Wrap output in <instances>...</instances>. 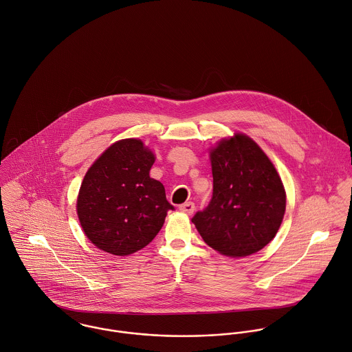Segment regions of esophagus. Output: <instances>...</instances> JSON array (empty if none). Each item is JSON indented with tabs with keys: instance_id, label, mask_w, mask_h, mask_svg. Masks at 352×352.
I'll use <instances>...</instances> for the list:
<instances>
[{
	"instance_id": "34e87169",
	"label": "esophagus",
	"mask_w": 352,
	"mask_h": 352,
	"mask_svg": "<svg viewBox=\"0 0 352 352\" xmlns=\"http://www.w3.org/2000/svg\"><path fill=\"white\" fill-rule=\"evenodd\" d=\"M195 210H196V207H195V204H193L192 201L179 206V211L184 212V213H186V214H193Z\"/></svg>"
}]
</instances>
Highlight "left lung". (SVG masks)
Listing matches in <instances>:
<instances>
[{"mask_svg":"<svg viewBox=\"0 0 352 352\" xmlns=\"http://www.w3.org/2000/svg\"><path fill=\"white\" fill-rule=\"evenodd\" d=\"M213 195L192 221L217 253L241 258L257 253L278 234L285 212L280 175L261 149L236 132L210 148Z\"/></svg>","mask_w":352,"mask_h":352,"instance_id":"1","label":"left lung"}]
</instances>
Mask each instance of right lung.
<instances>
[{
  "instance_id": "add662e5",
  "label": "right lung",
  "mask_w": 352,
  "mask_h": 352,
  "mask_svg": "<svg viewBox=\"0 0 352 352\" xmlns=\"http://www.w3.org/2000/svg\"><path fill=\"white\" fill-rule=\"evenodd\" d=\"M155 153L140 139L113 142L85 173L76 211L85 236L100 250L129 256L163 227L168 210L162 182L149 177Z\"/></svg>"
}]
</instances>
